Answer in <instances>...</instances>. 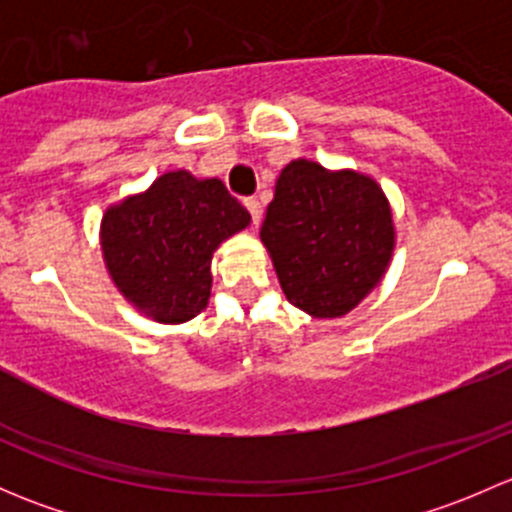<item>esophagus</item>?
Listing matches in <instances>:
<instances>
[{
	"label": "esophagus",
	"mask_w": 512,
	"mask_h": 512,
	"mask_svg": "<svg viewBox=\"0 0 512 512\" xmlns=\"http://www.w3.org/2000/svg\"><path fill=\"white\" fill-rule=\"evenodd\" d=\"M245 208L250 210L252 223L260 225V220H262V205H260V200H257V198H247V200H245Z\"/></svg>",
	"instance_id": "1"
}]
</instances>
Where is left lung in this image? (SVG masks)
I'll use <instances>...</instances> for the list:
<instances>
[{
  "label": "left lung",
  "mask_w": 512,
  "mask_h": 512,
  "mask_svg": "<svg viewBox=\"0 0 512 512\" xmlns=\"http://www.w3.org/2000/svg\"><path fill=\"white\" fill-rule=\"evenodd\" d=\"M260 240L287 302L314 319H334L384 280L396 225L371 175L297 158L277 178Z\"/></svg>",
  "instance_id": "left-lung-1"
}]
</instances>
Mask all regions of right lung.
<instances>
[{
  "label": "right lung",
  "instance_id": "1",
  "mask_svg": "<svg viewBox=\"0 0 512 512\" xmlns=\"http://www.w3.org/2000/svg\"><path fill=\"white\" fill-rule=\"evenodd\" d=\"M247 225L250 213L223 180L170 170L108 205L98 237L126 302L153 322L183 324L208 307L215 250Z\"/></svg>",
  "mask_w": 512,
  "mask_h": 512
}]
</instances>
